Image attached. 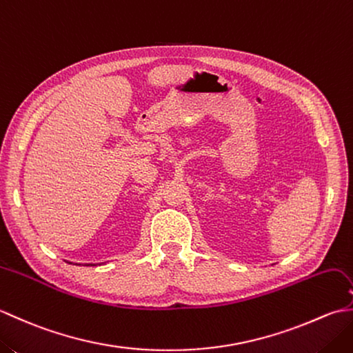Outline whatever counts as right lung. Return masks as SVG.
<instances>
[{"label":"right lung","instance_id":"add662e5","mask_svg":"<svg viewBox=\"0 0 353 353\" xmlns=\"http://www.w3.org/2000/svg\"><path fill=\"white\" fill-rule=\"evenodd\" d=\"M68 262V261H66ZM68 264H72V262H68ZM101 264H106V262H100V264H85V265H101ZM76 265H79V264H76Z\"/></svg>","mask_w":353,"mask_h":353}]
</instances>
